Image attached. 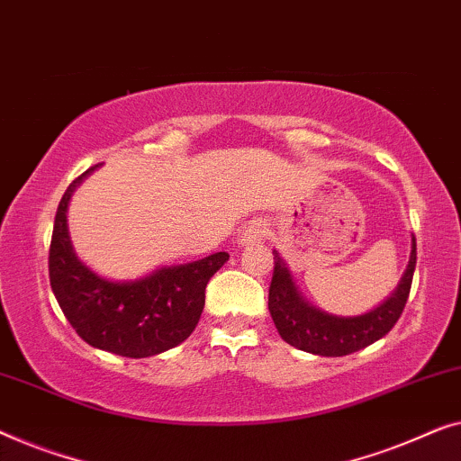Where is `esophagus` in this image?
<instances>
[{"label": "esophagus", "mask_w": 461, "mask_h": 461, "mask_svg": "<svg viewBox=\"0 0 461 461\" xmlns=\"http://www.w3.org/2000/svg\"><path fill=\"white\" fill-rule=\"evenodd\" d=\"M263 238H265V225L255 221L242 231V236H240V244H242V246H255V244L261 242Z\"/></svg>", "instance_id": "34e87169"}]
</instances>
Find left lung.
Returning a JSON list of instances; mask_svg holds the SVG:
<instances>
[{"instance_id":"left-lung-1","label":"left lung","mask_w":461,"mask_h":461,"mask_svg":"<svg viewBox=\"0 0 461 461\" xmlns=\"http://www.w3.org/2000/svg\"><path fill=\"white\" fill-rule=\"evenodd\" d=\"M416 269V238L411 236L410 263L397 288L384 303L363 315H332L301 294L288 265L274 250V277L269 286V313L288 345L321 357H342L361 351L391 332L403 313Z\"/></svg>"}]
</instances>
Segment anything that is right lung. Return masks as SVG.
<instances>
[{"label":"right lung","instance_id":"obj_1","mask_svg":"<svg viewBox=\"0 0 461 461\" xmlns=\"http://www.w3.org/2000/svg\"><path fill=\"white\" fill-rule=\"evenodd\" d=\"M95 165L75 179L58 204L50 244V284L70 326L87 345L121 357L144 359L177 347L194 332L204 309V288L228 263L215 252L184 265H165L138 280H108L77 257L67 211L77 187Z\"/></svg>","mask_w":461,"mask_h":461}]
</instances>
